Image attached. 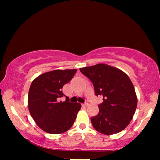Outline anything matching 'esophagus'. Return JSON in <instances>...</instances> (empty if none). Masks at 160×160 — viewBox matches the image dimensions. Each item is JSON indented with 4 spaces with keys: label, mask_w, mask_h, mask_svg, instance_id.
<instances>
[{
    "label": "esophagus",
    "mask_w": 160,
    "mask_h": 160,
    "mask_svg": "<svg viewBox=\"0 0 160 160\" xmlns=\"http://www.w3.org/2000/svg\"><path fill=\"white\" fill-rule=\"evenodd\" d=\"M89 104V103H88V101H86L85 103H84V104H83V105H84V106H88V105Z\"/></svg>",
    "instance_id": "obj_1"
}]
</instances>
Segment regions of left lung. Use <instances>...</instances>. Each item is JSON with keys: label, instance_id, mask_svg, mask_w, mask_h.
Segmentation results:
<instances>
[{"label": "left lung", "instance_id": "1", "mask_svg": "<svg viewBox=\"0 0 160 160\" xmlns=\"http://www.w3.org/2000/svg\"><path fill=\"white\" fill-rule=\"evenodd\" d=\"M80 70L93 83L96 95L103 97V102L98 105V114L91 118L94 129L104 135L115 134L125 129L138 104L129 77L122 70L103 63L81 68Z\"/></svg>", "mask_w": 160, "mask_h": 160}]
</instances>
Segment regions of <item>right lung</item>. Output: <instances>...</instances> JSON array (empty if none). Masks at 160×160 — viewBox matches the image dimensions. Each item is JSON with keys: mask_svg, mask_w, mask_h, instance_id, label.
<instances>
[{"mask_svg": "<svg viewBox=\"0 0 160 160\" xmlns=\"http://www.w3.org/2000/svg\"><path fill=\"white\" fill-rule=\"evenodd\" d=\"M76 69L55 70L43 73L32 81L28 94V108L32 117L43 131L51 134H61L71 128L81 104L72 103L62 89L71 80Z\"/></svg>", "mask_w": 160, "mask_h": 160, "instance_id": "add662e5", "label": "right lung"}]
</instances>
